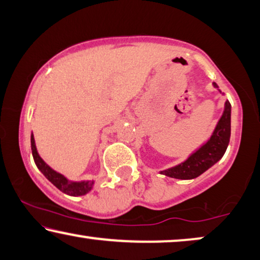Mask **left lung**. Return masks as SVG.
Listing matches in <instances>:
<instances>
[{"mask_svg":"<svg viewBox=\"0 0 260 260\" xmlns=\"http://www.w3.org/2000/svg\"><path fill=\"white\" fill-rule=\"evenodd\" d=\"M213 85L215 88H219L216 83H213ZM230 138L231 103L226 101L222 116L217 122L210 139L206 144H203L199 150L190 154L186 160L174 168L160 171V174L177 179H192L199 177L223 157L228 144H230Z\"/></svg>","mask_w":260,"mask_h":260,"instance_id":"1","label":"left lung"}]
</instances>
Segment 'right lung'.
<instances>
[{
	"label": "right lung",
	"mask_w": 260,
	"mask_h": 260,
	"mask_svg": "<svg viewBox=\"0 0 260 260\" xmlns=\"http://www.w3.org/2000/svg\"><path fill=\"white\" fill-rule=\"evenodd\" d=\"M30 147H32V154L34 162L37 168L39 169L45 177L50 181L54 186H57L60 191L70 196H83L88 193L94 186V181H82V182H72L63 176L59 172L54 171L51 166H48L46 162L43 160L39 153L37 151L36 140H34L33 133L30 134Z\"/></svg>",
	"instance_id": "obj_1"
}]
</instances>
